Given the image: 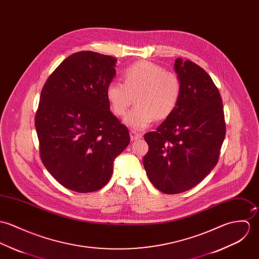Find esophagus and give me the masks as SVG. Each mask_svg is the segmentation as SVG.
I'll return each mask as SVG.
<instances>
[{
  "instance_id": "esophagus-1",
  "label": "esophagus",
  "mask_w": 259,
  "mask_h": 259,
  "mask_svg": "<svg viewBox=\"0 0 259 259\" xmlns=\"http://www.w3.org/2000/svg\"><path fill=\"white\" fill-rule=\"evenodd\" d=\"M130 137H131V140L134 141V140H138V139L142 138V135L137 133V132H135V131H131L130 132Z\"/></svg>"
}]
</instances>
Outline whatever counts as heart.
<instances>
[{
	"instance_id": "1",
	"label": "heart",
	"mask_w": 259,
	"mask_h": 259,
	"mask_svg": "<svg viewBox=\"0 0 259 259\" xmlns=\"http://www.w3.org/2000/svg\"><path fill=\"white\" fill-rule=\"evenodd\" d=\"M137 104L123 119L129 128L142 131L157 119H165L177 106L181 94L179 77L159 64L138 61L123 71V83L112 81L106 87V98L116 116L125 114L132 101Z\"/></svg>"
}]
</instances>
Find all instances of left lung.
I'll list each match as a JSON object with an SVG mask.
<instances>
[{
	"mask_svg": "<svg viewBox=\"0 0 259 259\" xmlns=\"http://www.w3.org/2000/svg\"><path fill=\"white\" fill-rule=\"evenodd\" d=\"M181 82L176 108L157 131L146 133L144 168L159 191L174 195L192 189L218 163L226 136L223 100L210 76L191 60L178 58Z\"/></svg>",
	"mask_w": 259,
	"mask_h": 259,
	"instance_id": "1",
	"label": "left lung"
}]
</instances>
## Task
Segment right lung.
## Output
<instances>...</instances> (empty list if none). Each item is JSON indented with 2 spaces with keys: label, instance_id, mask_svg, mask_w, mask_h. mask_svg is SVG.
<instances>
[{
  "label": "right lung",
  "instance_id": "obj_1",
  "mask_svg": "<svg viewBox=\"0 0 259 259\" xmlns=\"http://www.w3.org/2000/svg\"><path fill=\"white\" fill-rule=\"evenodd\" d=\"M113 57L79 52L48 78L35 115L41 161L60 185L76 193L104 187L113 161L130 143L127 127L110 111L106 87Z\"/></svg>",
  "mask_w": 259,
  "mask_h": 259
}]
</instances>
